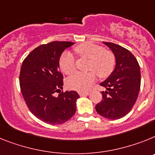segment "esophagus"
<instances>
[{
    "mask_svg": "<svg viewBox=\"0 0 155 155\" xmlns=\"http://www.w3.org/2000/svg\"><path fill=\"white\" fill-rule=\"evenodd\" d=\"M89 94H90L89 92H80L79 93V96L80 97L87 96V95H89Z\"/></svg>",
    "mask_w": 155,
    "mask_h": 155,
    "instance_id": "obj_1",
    "label": "esophagus"
}]
</instances>
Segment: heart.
I'll return each mask as SVG.
<instances>
[{
    "label": "heart",
    "instance_id": "1",
    "mask_svg": "<svg viewBox=\"0 0 155 155\" xmlns=\"http://www.w3.org/2000/svg\"><path fill=\"white\" fill-rule=\"evenodd\" d=\"M75 51L80 58L89 60L87 70L93 72L73 74L67 80L68 88L78 91H86L96 80L94 72L100 78H105L112 72L115 58L111 51L104 49L97 44L85 43L76 47ZM59 66L64 74L71 75L76 69L75 58L70 53L64 52L60 58Z\"/></svg>",
    "mask_w": 155,
    "mask_h": 155
}]
</instances>
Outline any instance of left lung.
Returning <instances> with one entry per match:
<instances>
[{
  "label": "left lung",
  "instance_id": "left-lung-1",
  "mask_svg": "<svg viewBox=\"0 0 155 155\" xmlns=\"http://www.w3.org/2000/svg\"><path fill=\"white\" fill-rule=\"evenodd\" d=\"M115 58V66L107 79L100 83L106 88L103 99L95 107L97 112L108 119H118L131 111L140 88V68L134 55L122 46L103 42Z\"/></svg>",
  "mask_w": 155,
  "mask_h": 155
}]
</instances>
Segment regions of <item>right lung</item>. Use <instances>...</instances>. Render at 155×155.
Masks as SVG:
<instances>
[{
	"instance_id": "1",
	"label": "right lung",
	"mask_w": 155,
	"mask_h": 155,
	"mask_svg": "<svg viewBox=\"0 0 155 155\" xmlns=\"http://www.w3.org/2000/svg\"><path fill=\"white\" fill-rule=\"evenodd\" d=\"M74 44L54 41L40 45L21 64L19 83L24 100L31 112L48 124H62L76 113L79 94L73 91L61 92L63 76L59 69L61 54ZM56 92L60 93L58 97Z\"/></svg>"
}]
</instances>
